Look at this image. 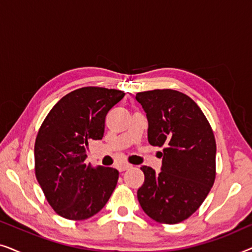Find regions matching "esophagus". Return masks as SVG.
Segmentation results:
<instances>
[{
    "mask_svg": "<svg viewBox=\"0 0 252 252\" xmlns=\"http://www.w3.org/2000/svg\"><path fill=\"white\" fill-rule=\"evenodd\" d=\"M130 167H132V165H129V164H119L118 166H117L119 172H124V171L128 170V168H130Z\"/></svg>",
    "mask_w": 252,
    "mask_h": 252,
    "instance_id": "obj_1",
    "label": "esophagus"
}]
</instances>
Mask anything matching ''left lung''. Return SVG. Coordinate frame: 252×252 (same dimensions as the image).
I'll return each instance as SVG.
<instances>
[{
  "label": "left lung",
  "mask_w": 252,
  "mask_h": 252,
  "mask_svg": "<svg viewBox=\"0 0 252 252\" xmlns=\"http://www.w3.org/2000/svg\"><path fill=\"white\" fill-rule=\"evenodd\" d=\"M148 119V141L164 147L160 172L141 167L137 189L143 211L161 223L184 221L197 210L216 178V140L204 113L184 93L155 89L137 93Z\"/></svg>",
  "instance_id": "left-lung-1"
}]
</instances>
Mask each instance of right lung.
<instances>
[{
    "label": "right lung",
    "mask_w": 252,
    "mask_h": 252,
    "mask_svg": "<svg viewBox=\"0 0 252 252\" xmlns=\"http://www.w3.org/2000/svg\"><path fill=\"white\" fill-rule=\"evenodd\" d=\"M125 96L117 89L79 88L50 110L34 146L35 175L47 201L63 218L85 220L104 208L118 182L112 167H92L88 141L102 140L105 117Z\"/></svg>",
    "instance_id": "add662e5"
}]
</instances>
